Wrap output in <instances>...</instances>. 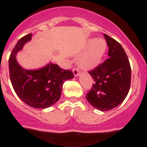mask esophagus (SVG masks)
<instances>
[{
	"label": "esophagus",
	"instance_id": "obj_1",
	"mask_svg": "<svg viewBox=\"0 0 147 147\" xmlns=\"http://www.w3.org/2000/svg\"><path fill=\"white\" fill-rule=\"evenodd\" d=\"M73 74L75 75V77H77L80 75V72H79L78 69H73Z\"/></svg>",
	"mask_w": 147,
	"mask_h": 147
}]
</instances>
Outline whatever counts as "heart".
<instances>
[{"label":"heart","instance_id":"heart-1","mask_svg":"<svg viewBox=\"0 0 147 147\" xmlns=\"http://www.w3.org/2000/svg\"><path fill=\"white\" fill-rule=\"evenodd\" d=\"M88 46V49L78 59V65L84 70L95 68L100 63L107 48V42L103 38L90 40Z\"/></svg>","mask_w":147,"mask_h":147}]
</instances>
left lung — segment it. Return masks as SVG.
I'll list each match as a JSON object with an SVG mask.
<instances>
[{"instance_id": "left-lung-1", "label": "left lung", "mask_w": 147, "mask_h": 147, "mask_svg": "<svg viewBox=\"0 0 147 147\" xmlns=\"http://www.w3.org/2000/svg\"><path fill=\"white\" fill-rule=\"evenodd\" d=\"M109 47V58L89 73L94 80L86 98L102 112L114 109L127 96L131 83V67L124 49L115 39L104 34Z\"/></svg>"}]
</instances>
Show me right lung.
<instances>
[{
  "instance_id": "obj_1",
  "label": "right lung",
  "mask_w": 147,
  "mask_h": 147,
  "mask_svg": "<svg viewBox=\"0 0 147 147\" xmlns=\"http://www.w3.org/2000/svg\"><path fill=\"white\" fill-rule=\"evenodd\" d=\"M32 34L25 35L16 43L10 55L9 69L11 83L20 100L36 109L50 107L61 98L63 84L74 77L71 70L49 63L38 69H25L19 65L16 55L24 44L31 40Z\"/></svg>"
}]
</instances>
